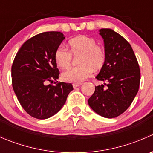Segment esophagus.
I'll return each instance as SVG.
<instances>
[{
    "label": "esophagus",
    "instance_id": "esophagus-1",
    "mask_svg": "<svg viewBox=\"0 0 153 153\" xmlns=\"http://www.w3.org/2000/svg\"><path fill=\"white\" fill-rule=\"evenodd\" d=\"M81 83H73V84H72V85H73V87L74 88H77V87H78V86H80L81 85Z\"/></svg>",
    "mask_w": 153,
    "mask_h": 153
}]
</instances>
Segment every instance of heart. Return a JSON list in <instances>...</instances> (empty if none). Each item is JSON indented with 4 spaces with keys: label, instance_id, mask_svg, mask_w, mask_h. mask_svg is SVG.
Segmentation results:
<instances>
[{
    "label": "heart",
    "instance_id": "1",
    "mask_svg": "<svg viewBox=\"0 0 153 153\" xmlns=\"http://www.w3.org/2000/svg\"><path fill=\"white\" fill-rule=\"evenodd\" d=\"M69 49L59 47L55 52V60L58 67L67 69L72 65L73 57H79L80 66L72 67L62 74L64 81L81 82L92 75L93 69L101 70L105 65L106 52L103 46L97 44L95 38L81 35L69 41Z\"/></svg>",
    "mask_w": 153,
    "mask_h": 153
}]
</instances>
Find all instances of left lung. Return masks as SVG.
Returning <instances> with one entry per match:
<instances>
[{
  "mask_svg": "<svg viewBox=\"0 0 153 153\" xmlns=\"http://www.w3.org/2000/svg\"><path fill=\"white\" fill-rule=\"evenodd\" d=\"M106 52L104 67L96 76L104 84L95 86L88 100L89 106L104 118L118 116L131 105L141 80L139 65L132 48L125 38L110 29H100Z\"/></svg>",
  "mask_w": 153,
  "mask_h": 153,
  "instance_id": "8db88e82",
  "label": "left lung"
}]
</instances>
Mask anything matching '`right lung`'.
<instances>
[{"instance_id": "1", "label": "right lung", "mask_w": 153, "mask_h": 153, "mask_svg": "<svg viewBox=\"0 0 153 153\" xmlns=\"http://www.w3.org/2000/svg\"><path fill=\"white\" fill-rule=\"evenodd\" d=\"M64 38L60 32L38 34L24 43L12 63V88L21 106L33 118L55 115L73 89L71 84L55 81L60 74L55 52Z\"/></svg>"}]
</instances>
